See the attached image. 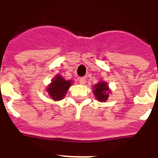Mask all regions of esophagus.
<instances>
[{
  "label": "esophagus",
  "mask_w": 158,
  "mask_h": 158,
  "mask_svg": "<svg viewBox=\"0 0 158 158\" xmlns=\"http://www.w3.org/2000/svg\"><path fill=\"white\" fill-rule=\"evenodd\" d=\"M79 82L80 84H85L86 83V78L85 77H81V78H79Z\"/></svg>",
  "instance_id": "obj_1"
}]
</instances>
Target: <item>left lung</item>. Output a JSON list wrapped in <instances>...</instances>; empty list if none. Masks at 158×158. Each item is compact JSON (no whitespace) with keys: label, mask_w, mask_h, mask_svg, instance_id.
Returning a JSON list of instances; mask_svg holds the SVG:
<instances>
[{"label":"left lung","mask_w":158,"mask_h":158,"mask_svg":"<svg viewBox=\"0 0 158 158\" xmlns=\"http://www.w3.org/2000/svg\"><path fill=\"white\" fill-rule=\"evenodd\" d=\"M94 95L96 98L99 101H106L109 97V90L108 85L105 82H100L97 85L94 86Z\"/></svg>","instance_id":"8db88e82"}]
</instances>
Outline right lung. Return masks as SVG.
Wrapping results in <instances>:
<instances>
[{
	"mask_svg": "<svg viewBox=\"0 0 158 158\" xmlns=\"http://www.w3.org/2000/svg\"><path fill=\"white\" fill-rule=\"evenodd\" d=\"M71 85V80H65L61 75H57L47 88V92L54 101H60L66 96Z\"/></svg>",
	"mask_w": 158,
	"mask_h": 158,
	"instance_id": "1",
	"label": "right lung"
}]
</instances>
